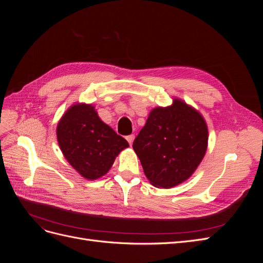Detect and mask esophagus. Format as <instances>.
<instances>
[{
    "label": "esophagus",
    "instance_id": "esophagus-1",
    "mask_svg": "<svg viewBox=\"0 0 263 263\" xmlns=\"http://www.w3.org/2000/svg\"><path fill=\"white\" fill-rule=\"evenodd\" d=\"M126 139H127V141L129 142V145H132V144H133V141H134V139H135V136H134V135H129V136H127V137H126Z\"/></svg>",
    "mask_w": 263,
    "mask_h": 263
}]
</instances>
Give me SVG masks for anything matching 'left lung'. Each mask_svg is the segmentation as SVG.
Listing matches in <instances>:
<instances>
[{"mask_svg":"<svg viewBox=\"0 0 263 263\" xmlns=\"http://www.w3.org/2000/svg\"><path fill=\"white\" fill-rule=\"evenodd\" d=\"M208 126L201 114L184 102L157 107L135 138L133 148L147 179L169 189L191 177L208 147Z\"/></svg>","mask_w":263,"mask_h":263,"instance_id":"1","label":"left lung"}]
</instances>
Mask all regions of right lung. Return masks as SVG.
Returning a JSON list of instances; mask_svg holds the SVG:
<instances>
[{
  "label": "right lung",
  "mask_w": 263,
  "mask_h": 263,
  "mask_svg": "<svg viewBox=\"0 0 263 263\" xmlns=\"http://www.w3.org/2000/svg\"><path fill=\"white\" fill-rule=\"evenodd\" d=\"M60 149L68 162L87 180H95L113 165L128 142L103 123L92 105L77 104L62 116L57 127Z\"/></svg>",
  "instance_id": "1"
}]
</instances>
